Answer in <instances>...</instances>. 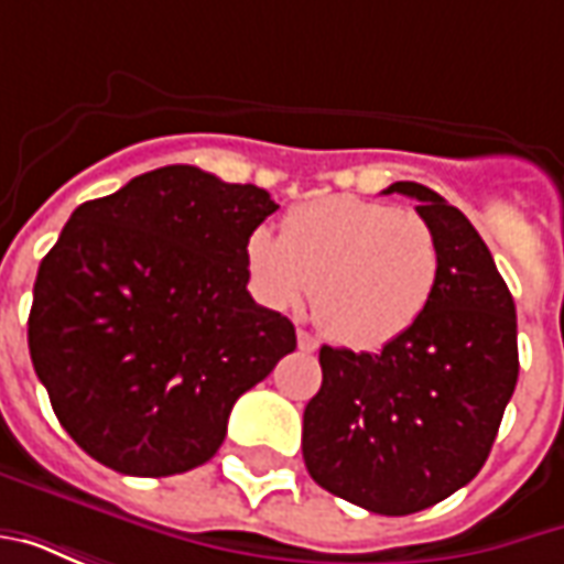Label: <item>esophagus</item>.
I'll return each instance as SVG.
<instances>
[{
	"label": "esophagus",
	"mask_w": 564,
	"mask_h": 564,
	"mask_svg": "<svg viewBox=\"0 0 564 564\" xmlns=\"http://www.w3.org/2000/svg\"><path fill=\"white\" fill-rule=\"evenodd\" d=\"M319 347V341L311 335V332L305 329H299V350H305V354H314Z\"/></svg>",
	"instance_id": "34e87169"
}]
</instances>
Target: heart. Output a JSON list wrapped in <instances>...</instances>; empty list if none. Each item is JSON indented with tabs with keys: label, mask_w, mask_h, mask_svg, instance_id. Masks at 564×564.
I'll return each instance as SVG.
<instances>
[{
	"label": "heart",
	"mask_w": 564,
	"mask_h": 564,
	"mask_svg": "<svg viewBox=\"0 0 564 564\" xmlns=\"http://www.w3.org/2000/svg\"><path fill=\"white\" fill-rule=\"evenodd\" d=\"M245 259L265 305L293 311L311 286L314 319L350 347H380L404 335L441 278L432 223L362 196L295 205L281 238L262 226L247 235Z\"/></svg>",
	"instance_id": "1"
}]
</instances>
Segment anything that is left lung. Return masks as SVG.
<instances>
[{
    "label": "left lung",
    "mask_w": 564,
    "mask_h": 564,
    "mask_svg": "<svg viewBox=\"0 0 564 564\" xmlns=\"http://www.w3.org/2000/svg\"><path fill=\"white\" fill-rule=\"evenodd\" d=\"M441 247L425 314L380 354L319 350L323 387L307 402V474L350 505L404 517L471 484L492 449L517 375V307L484 238L459 208L414 181Z\"/></svg>",
    "instance_id": "left-lung-1"
}]
</instances>
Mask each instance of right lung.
Masks as SVG:
<instances>
[{"label":"right lung","mask_w":564,"mask_h":564,"mask_svg":"<svg viewBox=\"0 0 564 564\" xmlns=\"http://www.w3.org/2000/svg\"><path fill=\"white\" fill-rule=\"evenodd\" d=\"M274 210L196 165L75 208L39 265L30 356L84 453L169 477L220 449L238 395L295 350L293 323L247 293V235Z\"/></svg>","instance_id":"add662e5"}]
</instances>
